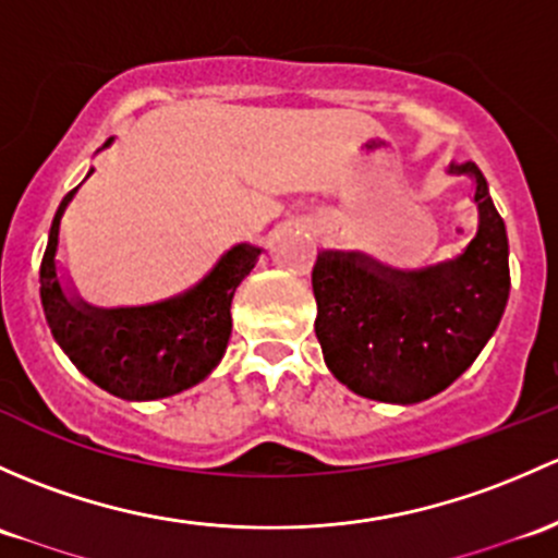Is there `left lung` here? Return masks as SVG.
<instances>
[{"instance_id":"1","label":"left lung","mask_w":558,"mask_h":558,"mask_svg":"<svg viewBox=\"0 0 558 558\" xmlns=\"http://www.w3.org/2000/svg\"><path fill=\"white\" fill-rule=\"evenodd\" d=\"M449 173L473 179L478 210V230L454 259L398 269L363 251H320L313 267L328 372L372 401L407 407L447 390L506 313V221L476 162H454Z\"/></svg>"}]
</instances>
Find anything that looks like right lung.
<instances>
[{"instance_id":"1","label":"right lung","mask_w":558,"mask_h":558,"mask_svg":"<svg viewBox=\"0 0 558 558\" xmlns=\"http://www.w3.org/2000/svg\"><path fill=\"white\" fill-rule=\"evenodd\" d=\"M90 175L93 168L85 179ZM80 186L58 205L39 267V296L52 339L90 383L125 401H157L190 390L219 366L232 333L234 289L254 269L262 248L232 245L192 289L160 302L96 307L74 291L58 264L61 221Z\"/></svg>"}]
</instances>
